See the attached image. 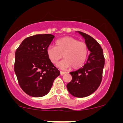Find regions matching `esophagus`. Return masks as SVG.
Listing matches in <instances>:
<instances>
[{
  "label": "esophagus",
  "instance_id": "esophagus-1",
  "mask_svg": "<svg viewBox=\"0 0 123 123\" xmlns=\"http://www.w3.org/2000/svg\"><path fill=\"white\" fill-rule=\"evenodd\" d=\"M65 72H64V71H61L60 72V74H61V75H64V74H65Z\"/></svg>",
  "mask_w": 123,
  "mask_h": 123
}]
</instances>
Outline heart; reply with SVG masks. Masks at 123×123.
<instances>
[{
  "mask_svg": "<svg viewBox=\"0 0 123 123\" xmlns=\"http://www.w3.org/2000/svg\"><path fill=\"white\" fill-rule=\"evenodd\" d=\"M46 54L50 62L56 65L60 59L64 58L57 66L61 69L71 67L76 69L85 64L88 55V47L85 43L79 42L71 37H64L55 42V47L49 46Z\"/></svg>",
  "mask_w": 123,
  "mask_h": 123,
  "instance_id": "1",
  "label": "heart"
}]
</instances>
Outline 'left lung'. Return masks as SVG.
<instances>
[{"label": "left lung", "instance_id": "obj_1", "mask_svg": "<svg viewBox=\"0 0 123 123\" xmlns=\"http://www.w3.org/2000/svg\"><path fill=\"white\" fill-rule=\"evenodd\" d=\"M77 33L85 40L90 54L83 67L69 73L72 80L67 85V88L73 96L85 98L95 92L100 86L105 59L102 49L96 40L83 32Z\"/></svg>", "mask_w": 123, "mask_h": 123}]
</instances>
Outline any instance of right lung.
I'll return each instance as SVG.
<instances>
[{
	"instance_id": "add662e5",
	"label": "right lung",
	"mask_w": 123,
	"mask_h": 123,
	"mask_svg": "<svg viewBox=\"0 0 123 123\" xmlns=\"http://www.w3.org/2000/svg\"><path fill=\"white\" fill-rule=\"evenodd\" d=\"M54 38L50 34L28 37L15 52L14 71L18 83L23 91L32 97L46 95L60 74L46 54Z\"/></svg>"
}]
</instances>
